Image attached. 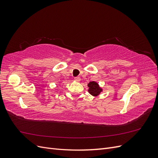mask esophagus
I'll return each mask as SVG.
<instances>
[{
  "label": "esophagus",
  "mask_w": 158,
  "mask_h": 158,
  "mask_svg": "<svg viewBox=\"0 0 158 158\" xmlns=\"http://www.w3.org/2000/svg\"><path fill=\"white\" fill-rule=\"evenodd\" d=\"M74 80L76 81V82H80L81 78H80V77H75Z\"/></svg>",
  "instance_id": "esophagus-1"
}]
</instances>
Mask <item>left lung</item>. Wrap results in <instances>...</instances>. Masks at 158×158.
<instances>
[{
    "instance_id": "8db88e82",
    "label": "left lung",
    "mask_w": 158,
    "mask_h": 158,
    "mask_svg": "<svg viewBox=\"0 0 158 158\" xmlns=\"http://www.w3.org/2000/svg\"><path fill=\"white\" fill-rule=\"evenodd\" d=\"M88 86L89 87L88 92L94 96H97L102 91V89L99 88L98 84L95 82H90Z\"/></svg>"
}]
</instances>
